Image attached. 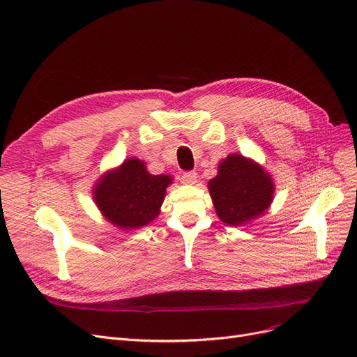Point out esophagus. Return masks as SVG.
<instances>
[{
    "mask_svg": "<svg viewBox=\"0 0 357 357\" xmlns=\"http://www.w3.org/2000/svg\"><path fill=\"white\" fill-rule=\"evenodd\" d=\"M181 182L182 183H187V185H192L197 182V172L194 170H188V172H183L181 175Z\"/></svg>",
    "mask_w": 357,
    "mask_h": 357,
    "instance_id": "esophagus-1",
    "label": "esophagus"
}]
</instances>
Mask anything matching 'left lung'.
Listing matches in <instances>:
<instances>
[{
    "label": "left lung",
    "instance_id": "1",
    "mask_svg": "<svg viewBox=\"0 0 357 357\" xmlns=\"http://www.w3.org/2000/svg\"><path fill=\"white\" fill-rule=\"evenodd\" d=\"M210 195L220 220L239 226L264 213L273 201L274 185L261 166L239 154H230L208 182Z\"/></svg>",
    "mask_w": 357,
    "mask_h": 357
}]
</instances>
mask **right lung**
Returning a JSON list of instances; mask_svg holds the SVG:
<instances>
[{
	"label": "right lung",
	"instance_id": "right-lung-1",
	"mask_svg": "<svg viewBox=\"0 0 357 357\" xmlns=\"http://www.w3.org/2000/svg\"><path fill=\"white\" fill-rule=\"evenodd\" d=\"M167 175H150L146 165L128 159L115 172L106 174L95 187V201L107 220L121 229H137L159 214Z\"/></svg>",
	"mask_w": 357,
	"mask_h": 357
}]
</instances>
